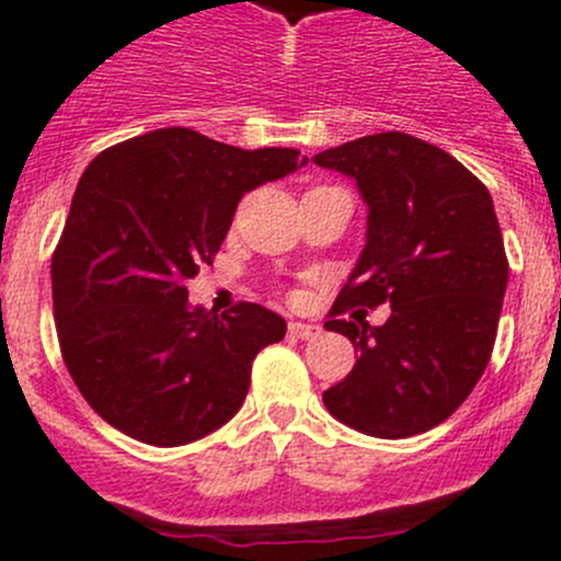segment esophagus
Listing matches in <instances>:
<instances>
[{"instance_id": "34e87169", "label": "esophagus", "mask_w": 561, "mask_h": 561, "mask_svg": "<svg viewBox=\"0 0 561 561\" xmlns=\"http://www.w3.org/2000/svg\"><path fill=\"white\" fill-rule=\"evenodd\" d=\"M287 331H290L296 339H304V342H309V339L320 336V325H312V322L293 320L290 325H287Z\"/></svg>"}]
</instances>
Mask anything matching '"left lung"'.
<instances>
[{
  "instance_id": "obj_1",
  "label": "left lung",
  "mask_w": 561,
  "mask_h": 561,
  "mask_svg": "<svg viewBox=\"0 0 561 561\" xmlns=\"http://www.w3.org/2000/svg\"><path fill=\"white\" fill-rule=\"evenodd\" d=\"M314 162L355 179L369 206L366 249L325 322L358 360L322 401L369 437L428 432L467 401L494 350L507 254L489 190L407 133L366 135ZM382 302L391 304L382 327L346 317Z\"/></svg>"
}]
</instances>
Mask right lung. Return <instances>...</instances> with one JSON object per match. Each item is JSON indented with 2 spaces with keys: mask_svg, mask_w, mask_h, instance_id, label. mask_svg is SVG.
Returning <instances> with one entry per match:
<instances>
[{
  "mask_svg": "<svg viewBox=\"0 0 561 561\" xmlns=\"http://www.w3.org/2000/svg\"><path fill=\"white\" fill-rule=\"evenodd\" d=\"M296 149L244 151L165 127L100 151L50 257L72 382L127 437L175 448L244 404L252 360L287 325L260 304L203 312L186 282L211 265L244 192L298 171Z\"/></svg>",
  "mask_w": 561,
  "mask_h": 561,
  "instance_id": "right-lung-1",
  "label": "right lung"
}]
</instances>
